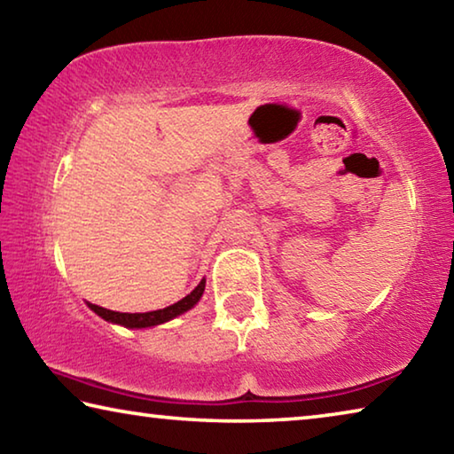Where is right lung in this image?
I'll return each instance as SVG.
<instances>
[{
    "instance_id": "1",
    "label": "right lung",
    "mask_w": 454,
    "mask_h": 454,
    "mask_svg": "<svg viewBox=\"0 0 454 454\" xmlns=\"http://www.w3.org/2000/svg\"><path fill=\"white\" fill-rule=\"evenodd\" d=\"M204 286H206V280L200 282L188 296L182 298V301H178L172 306H166V309H162V310H153V312H134V314H129V312L107 310V309H102V306H98V304H88V306L98 314V317H102L107 322H116V325H121L126 328L156 326V325H162V322L176 318L178 314H184L186 310H190L192 306H194L200 301V296H202Z\"/></svg>"
}]
</instances>
